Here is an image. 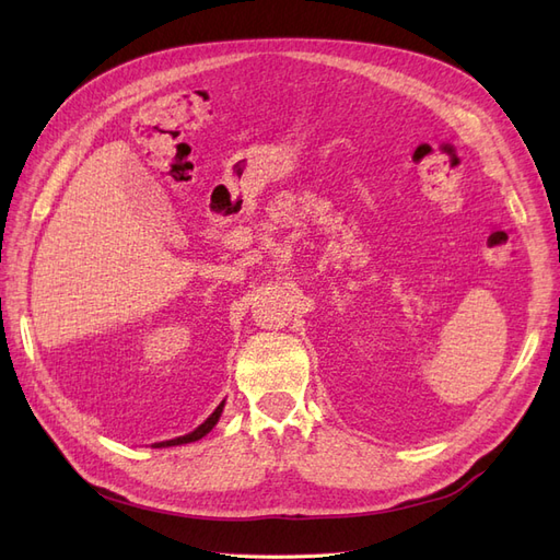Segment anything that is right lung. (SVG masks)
Wrapping results in <instances>:
<instances>
[{
	"instance_id": "1",
	"label": "right lung",
	"mask_w": 560,
	"mask_h": 560,
	"mask_svg": "<svg viewBox=\"0 0 560 560\" xmlns=\"http://www.w3.org/2000/svg\"><path fill=\"white\" fill-rule=\"evenodd\" d=\"M222 411H224V401L217 406L214 409V413L202 422V425H198L194 432H189V434H184V436H177V439H171V442H161V444H154L156 448H165V446H179V444H191V442H198V439H202L206 436L214 425H217V420H219V416H222Z\"/></svg>"
}]
</instances>
